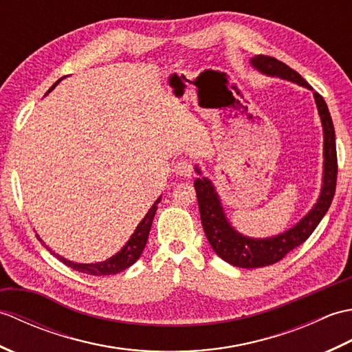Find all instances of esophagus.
<instances>
[{
	"mask_svg": "<svg viewBox=\"0 0 352 352\" xmlns=\"http://www.w3.org/2000/svg\"><path fill=\"white\" fill-rule=\"evenodd\" d=\"M175 175L183 178H190L193 175V164L189 160H180L175 164Z\"/></svg>",
	"mask_w": 352,
	"mask_h": 352,
	"instance_id": "obj_1",
	"label": "esophagus"
}]
</instances>
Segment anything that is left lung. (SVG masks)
<instances>
[{"instance_id": "8db88e82", "label": "left lung", "mask_w": 352, "mask_h": 352, "mask_svg": "<svg viewBox=\"0 0 352 352\" xmlns=\"http://www.w3.org/2000/svg\"><path fill=\"white\" fill-rule=\"evenodd\" d=\"M250 65L260 74H263V76L287 80L313 92V87L300 74L274 57L254 56L250 58ZM313 98H315L316 102L324 133L322 184H320V193L316 203L313 204L304 218H301L289 230L271 237H250L239 233L227 218L221 197L216 192L213 182L204 177L203 170H201L198 164H195V172L199 177L193 183V186H195L197 190L204 233L213 251L222 260H226L227 263L245 269L263 267L276 263L287 252L307 241L309 236L318 227V223L322 221L328 208H330L336 192V180H338V154H336L334 125L322 96L313 92Z\"/></svg>"}]
</instances>
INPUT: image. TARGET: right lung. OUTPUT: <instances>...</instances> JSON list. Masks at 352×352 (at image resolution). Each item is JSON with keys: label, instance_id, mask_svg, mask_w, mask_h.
Returning <instances> with one entry per match:
<instances>
[{"label": "right lung", "instance_id": "add662e5", "mask_svg": "<svg viewBox=\"0 0 352 352\" xmlns=\"http://www.w3.org/2000/svg\"><path fill=\"white\" fill-rule=\"evenodd\" d=\"M63 78L57 80L54 85L50 87V91L47 94H50L52 89H54L58 83H60ZM45 94V95H47ZM162 201V195L155 199V203L149 208L148 213L144 216V219H142L136 230H134V233L130 236L129 241L122 246L121 251H118L115 256H111L110 258L104 260V261H96V263H77V261H71L68 258L62 257L60 254H56L52 251L48 245H45V242L37 234V239L45 245V248H47L52 256H56L58 260L65 263L66 266H69L71 269H76L78 272H83V274H89V275H95V276H104V275H113L118 272H122L125 271L126 267H130L133 263H136L138 258L140 257L142 251L145 250V245L148 241V234H149V230H151L153 226V219H154V214L157 212V206Z\"/></svg>", "mask_w": 352, "mask_h": 352}]
</instances>
